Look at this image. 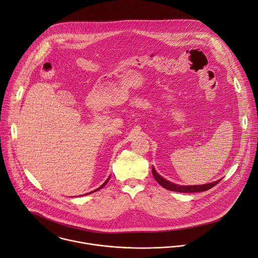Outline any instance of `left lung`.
<instances>
[{"label":"left lung","mask_w":258,"mask_h":258,"mask_svg":"<svg viewBox=\"0 0 258 258\" xmlns=\"http://www.w3.org/2000/svg\"><path fill=\"white\" fill-rule=\"evenodd\" d=\"M152 173L154 175V178L157 180V182L162 185L164 188L169 189V190H172V191H178V192H199V191H205L210 189L211 187H213L214 185H216L219 181H214L211 183H207V184H202V185H178L175 183L170 182L168 180H166L165 178H163L162 176H160L157 172L155 168L153 167L152 169Z\"/></svg>","instance_id":"1"}]
</instances>
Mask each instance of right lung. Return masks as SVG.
<instances>
[{"label":"right lung","instance_id":"obj_1","mask_svg":"<svg viewBox=\"0 0 258 258\" xmlns=\"http://www.w3.org/2000/svg\"><path fill=\"white\" fill-rule=\"evenodd\" d=\"M108 179H109V177H108V178H107V179H106V181H105V182H104V183H103V184H102V185H101V186H100V187H98V188H97V189H95V190H93V191H96V190H98V189H100V188H102V187H103V186H104V185H105V184H106V183H107V181H108Z\"/></svg>","mask_w":258,"mask_h":258}]
</instances>
